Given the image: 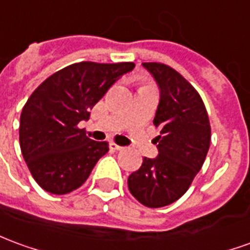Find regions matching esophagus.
I'll use <instances>...</instances> for the list:
<instances>
[{"instance_id": "esophagus-1", "label": "esophagus", "mask_w": 250, "mask_h": 250, "mask_svg": "<svg viewBox=\"0 0 250 250\" xmlns=\"http://www.w3.org/2000/svg\"><path fill=\"white\" fill-rule=\"evenodd\" d=\"M109 147H111L112 150H116V151H118V150L123 149V146H119V145H116V143H113V142L109 143Z\"/></svg>"}]
</instances>
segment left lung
<instances>
[{
	"label": "left lung",
	"instance_id": "1",
	"mask_svg": "<svg viewBox=\"0 0 250 250\" xmlns=\"http://www.w3.org/2000/svg\"><path fill=\"white\" fill-rule=\"evenodd\" d=\"M142 66L160 90L153 120L160 130L153 141L158 155L145 157L127 184L139 203L158 208L176 202L189 188L206 160L211 128L203 101L184 77L167 64L151 62Z\"/></svg>",
	"mask_w": 250,
	"mask_h": 250
}]
</instances>
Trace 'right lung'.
Returning a JSON list of instances; mask_svg holds the SVG:
<instances>
[{"instance_id": "obj_1", "label": "right lung", "mask_w": 250, "mask_h": 250, "mask_svg": "<svg viewBox=\"0 0 250 250\" xmlns=\"http://www.w3.org/2000/svg\"><path fill=\"white\" fill-rule=\"evenodd\" d=\"M135 67L132 62H81L54 73L22 108L20 147L35 181L44 191L64 195L83 186L107 142L85 135L78 123L120 77Z\"/></svg>"}]
</instances>
